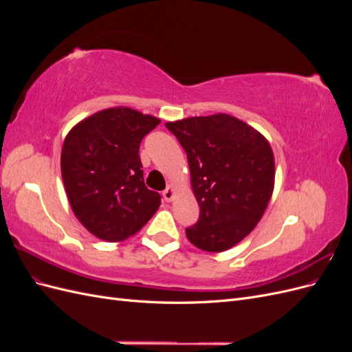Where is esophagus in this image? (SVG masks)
I'll use <instances>...</instances> for the list:
<instances>
[{
    "instance_id": "obj_1",
    "label": "esophagus",
    "mask_w": 352,
    "mask_h": 352,
    "mask_svg": "<svg viewBox=\"0 0 352 352\" xmlns=\"http://www.w3.org/2000/svg\"><path fill=\"white\" fill-rule=\"evenodd\" d=\"M173 197H175V189H173V186L170 185V186H167L164 190H163V198H164V201H172L173 199Z\"/></svg>"
}]
</instances>
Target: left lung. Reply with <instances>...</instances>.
<instances>
[{
  "mask_svg": "<svg viewBox=\"0 0 352 352\" xmlns=\"http://www.w3.org/2000/svg\"><path fill=\"white\" fill-rule=\"evenodd\" d=\"M188 157L199 219L186 229L197 248L221 252L250 235L273 194L274 157L265 138L229 114L166 123Z\"/></svg>",
  "mask_w": 352,
  "mask_h": 352,
  "instance_id": "8db88e82",
  "label": "left lung"
}]
</instances>
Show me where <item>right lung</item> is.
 I'll use <instances>...</instances> for the list:
<instances>
[{"label": "right lung", "instance_id": "add662e5", "mask_svg": "<svg viewBox=\"0 0 352 352\" xmlns=\"http://www.w3.org/2000/svg\"><path fill=\"white\" fill-rule=\"evenodd\" d=\"M160 119L113 107L79 122L61 150V176L74 216L92 235L119 242L150 220L162 204L144 184L140 145Z\"/></svg>", "mask_w": 352, "mask_h": 352}]
</instances>
